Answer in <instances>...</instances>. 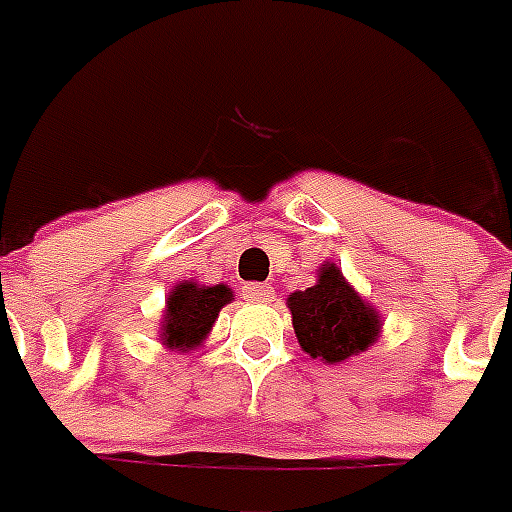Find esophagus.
Wrapping results in <instances>:
<instances>
[{"label":"esophagus","mask_w":512,"mask_h":512,"mask_svg":"<svg viewBox=\"0 0 512 512\" xmlns=\"http://www.w3.org/2000/svg\"><path fill=\"white\" fill-rule=\"evenodd\" d=\"M241 292H244L249 303H271L273 300V289L265 287V284H247Z\"/></svg>","instance_id":"1"}]
</instances>
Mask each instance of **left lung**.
I'll use <instances>...</instances> for the list:
<instances>
[{
    "instance_id": "1",
    "label": "left lung",
    "mask_w": 512,
    "mask_h": 512,
    "mask_svg": "<svg viewBox=\"0 0 512 512\" xmlns=\"http://www.w3.org/2000/svg\"><path fill=\"white\" fill-rule=\"evenodd\" d=\"M289 311L305 353L327 364L358 356L380 332V316L353 292L335 265L321 268L316 287L292 292Z\"/></svg>"
}]
</instances>
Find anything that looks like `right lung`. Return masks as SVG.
<instances>
[{
    "instance_id": "obj_1",
    "label": "right lung",
    "mask_w": 512,
    "mask_h": 512,
    "mask_svg": "<svg viewBox=\"0 0 512 512\" xmlns=\"http://www.w3.org/2000/svg\"><path fill=\"white\" fill-rule=\"evenodd\" d=\"M231 297V289L225 284H217V287H199L193 281L177 284L167 297V313L162 321L164 345L175 350L196 348L207 337L217 313Z\"/></svg>"
}]
</instances>
